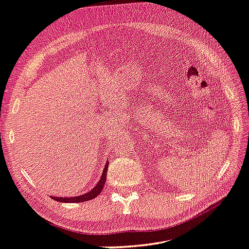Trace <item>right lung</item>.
Segmentation results:
<instances>
[{
	"mask_svg": "<svg viewBox=\"0 0 249 249\" xmlns=\"http://www.w3.org/2000/svg\"><path fill=\"white\" fill-rule=\"evenodd\" d=\"M107 165H109V162H107V165L105 166V170H103V173L100 180H99L98 184L96 186L93 187V189H91L89 193L84 194V195L80 196H76V197H52V199L60 201V202H84V201H88L91 200L93 198H96L99 194L102 192L103 186H105L106 183V178H107Z\"/></svg>",
	"mask_w": 249,
	"mask_h": 249,
	"instance_id": "add662e5",
	"label": "right lung"
}]
</instances>
